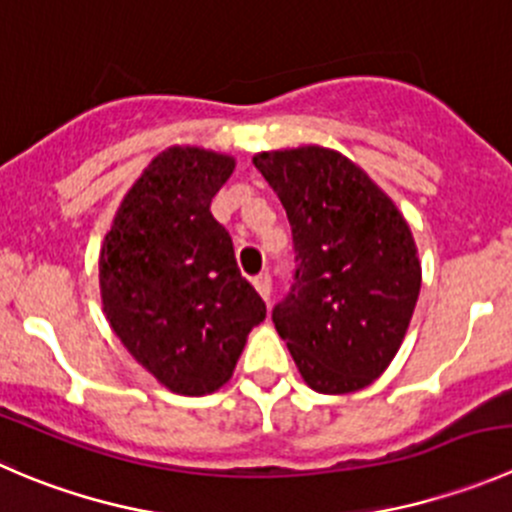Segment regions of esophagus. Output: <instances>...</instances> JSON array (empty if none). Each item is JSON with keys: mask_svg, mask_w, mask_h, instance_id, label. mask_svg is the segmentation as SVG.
I'll return each instance as SVG.
<instances>
[{"mask_svg": "<svg viewBox=\"0 0 512 512\" xmlns=\"http://www.w3.org/2000/svg\"><path fill=\"white\" fill-rule=\"evenodd\" d=\"M252 285H255V290L260 292L262 300L270 302V295H272V277L267 275V272H262V275H257L255 280H252Z\"/></svg>", "mask_w": 512, "mask_h": 512, "instance_id": "1", "label": "esophagus"}]
</instances>
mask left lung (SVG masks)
<instances>
[{"instance_id": "1", "label": "left lung", "mask_w": 512, "mask_h": 512, "mask_svg": "<svg viewBox=\"0 0 512 512\" xmlns=\"http://www.w3.org/2000/svg\"><path fill=\"white\" fill-rule=\"evenodd\" d=\"M277 192L297 252L295 285L272 310L302 380L345 395L388 370L420 295L408 220L360 165L302 145L252 157Z\"/></svg>"}]
</instances>
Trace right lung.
I'll list each match as a JSON object with an SVG mask.
<instances>
[{
	"label": "right lung",
	"mask_w": 512,
	"mask_h": 512,
	"mask_svg": "<svg viewBox=\"0 0 512 512\" xmlns=\"http://www.w3.org/2000/svg\"><path fill=\"white\" fill-rule=\"evenodd\" d=\"M232 172L230 155L167 147L119 202L99 250L109 327L162 388L190 398L230 380L267 312L210 212Z\"/></svg>",
	"instance_id": "1"
}]
</instances>
